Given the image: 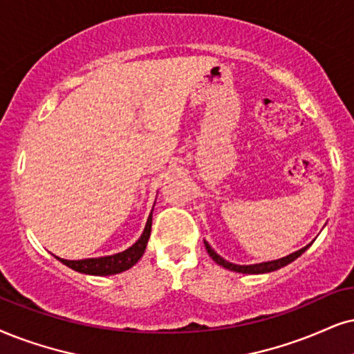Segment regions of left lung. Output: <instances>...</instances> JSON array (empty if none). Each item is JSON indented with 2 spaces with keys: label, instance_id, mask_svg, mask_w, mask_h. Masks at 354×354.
Wrapping results in <instances>:
<instances>
[{
  "label": "left lung",
  "instance_id": "obj_1",
  "mask_svg": "<svg viewBox=\"0 0 354 354\" xmlns=\"http://www.w3.org/2000/svg\"><path fill=\"white\" fill-rule=\"evenodd\" d=\"M205 245V250H207L209 257L214 259V261L217 263V265H221L222 268H225V270H230V271H235V272H243V274H263V272H271V271H276L279 270V268H283L286 265H289V263H292L294 259L301 257V254L306 252V250L310 247V245H307V247H304L301 250H297V252L288 254V257L284 258H279V259H274V261H266V263H258V265H235V263H229L227 259H223L222 257H218V254L214 252L212 248H210V245L207 241H204Z\"/></svg>",
  "mask_w": 354,
  "mask_h": 354
}]
</instances>
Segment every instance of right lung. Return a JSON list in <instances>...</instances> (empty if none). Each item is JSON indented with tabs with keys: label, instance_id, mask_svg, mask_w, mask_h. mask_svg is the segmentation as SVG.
<instances>
[{
	"label": "right lung",
	"instance_id": "1",
	"mask_svg": "<svg viewBox=\"0 0 354 354\" xmlns=\"http://www.w3.org/2000/svg\"><path fill=\"white\" fill-rule=\"evenodd\" d=\"M153 212V209H151ZM151 212L149 218H147L144 234L140 235L132 247H129L124 252L111 254V257H100V258H86V259H64L55 257L58 261L64 263L65 266L71 268V270L83 272V274H93V276H109L118 274L129 268H132L138 259L144 254L147 243H149L150 232H151Z\"/></svg>",
	"mask_w": 354,
	"mask_h": 354
}]
</instances>
